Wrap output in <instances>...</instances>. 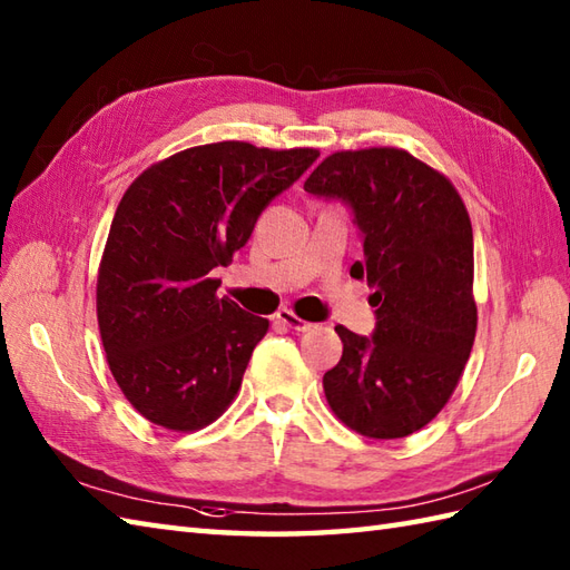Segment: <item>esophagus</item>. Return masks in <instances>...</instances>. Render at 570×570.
<instances>
[{
  "label": "esophagus",
  "mask_w": 570,
  "mask_h": 570,
  "mask_svg": "<svg viewBox=\"0 0 570 570\" xmlns=\"http://www.w3.org/2000/svg\"><path fill=\"white\" fill-rule=\"evenodd\" d=\"M276 321L284 323L286 328L298 331V333H304V331H311V328H313L311 323H306L304 318H298L292 308H282V311H278V313H276Z\"/></svg>",
  "instance_id": "1"
}]
</instances>
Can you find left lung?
Segmentation results:
<instances>
[{
  "label": "left lung",
  "mask_w": 570,
  "mask_h": 570,
  "mask_svg": "<svg viewBox=\"0 0 570 570\" xmlns=\"http://www.w3.org/2000/svg\"><path fill=\"white\" fill-rule=\"evenodd\" d=\"M304 188L350 203L365 235L350 274L367 278L377 306L372 337L335 325L343 357L325 372V399L355 433L404 439L439 416L475 343L468 208L448 176L396 147L325 156Z\"/></svg>",
  "instance_id": "1"
}]
</instances>
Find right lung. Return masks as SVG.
Returning a JSON list of instances; mask_svg holds the SVG:
<instances>
[{
    "mask_svg": "<svg viewBox=\"0 0 570 570\" xmlns=\"http://www.w3.org/2000/svg\"><path fill=\"white\" fill-rule=\"evenodd\" d=\"M318 149L217 141L178 151L131 180L98 269V325L127 402L168 431L210 426L239 392L269 321L217 296L269 200Z\"/></svg>",
    "mask_w": 570,
    "mask_h": 570,
    "instance_id": "add662e5",
    "label": "right lung"
}]
</instances>
